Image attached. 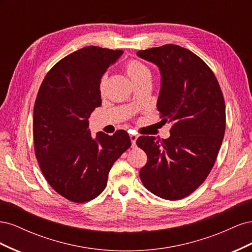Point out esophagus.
<instances>
[{"label": "esophagus", "instance_id": "obj_1", "mask_svg": "<svg viewBox=\"0 0 252 252\" xmlns=\"http://www.w3.org/2000/svg\"><path fill=\"white\" fill-rule=\"evenodd\" d=\"M136 139H138V135H135V134H130V140H131V144H132V146H133V147L135 146Z\"/></svg>", "mask_w": 252, "mask_h": 252}]
</instances>
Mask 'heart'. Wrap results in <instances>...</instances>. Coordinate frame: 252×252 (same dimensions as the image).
Segmentation results:
<instances>
[{"instance_id":"heart-1","label":"heart","mask_w":252,"mask_h":252,"mask_svg":"<svg viewBox=\"0 0 252 252\" xmlns=\"http://www.w3.org/2000/svg\"><path fill=\"white\" fill-rule=\"evenodd\" d=\"M126 71L128 73L129 77L131 78V80L134 82L138 79H140L142 75L149 73V69L147 68L146 65H144L142 62L138 60H130L128 61L126 64ZM106 84V75H103L100 80V89L101 91L104 90Z\"/></svg>"}]
</instances>
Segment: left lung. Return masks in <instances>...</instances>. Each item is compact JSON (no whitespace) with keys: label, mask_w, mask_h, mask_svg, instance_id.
Here are the masks:
<instances>
[{"label":"left lung","mask_w":252,"mask_h":252,"mask_svg":"<svg viewBox=\"0 0 252 252\" xmlns=\"http://www.w3.org/2000/svg\"><path fill=\"white\" fill-rule=\"evenodd\" d=\"M136 55L161 70L157 108L163 123H171L168 139L142 135L136 140L147 155L140 178L154 194L181 200L201 186L216 163L226 128L223 93L210 67L179 45Z\"/></svg>","instance_id":"8db88e82"}]
</instances>
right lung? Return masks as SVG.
<instances>
[{
	"label": "right lung",
	"mask_w": 252,
	"mask_h": 252,
	"mask_svg": "<svg viewBox=\"0 0 252 252\" xmlns=\"http://www.w3.org/2000/svg\"><path fill=\"white\" fill-rule=\"evenodd\" d=\"M122 50L88 46L66 56L45 75L33 108L34 154L53 190L73 203L94 200L113 163L131 146L125 130L91 136L88 118L100 107V80Z\"/></svg>",
	"instance_id": "right-lung-1"
}]
</instances>
